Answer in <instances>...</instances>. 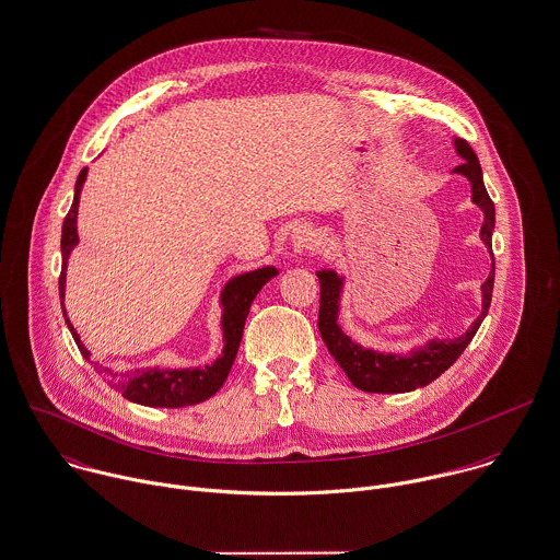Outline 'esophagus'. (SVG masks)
<instances>
[{
    "label": "esophagus",
    "instance_id": "34e87169",
    "mask_svg": "<svg viewBox=\"0 0 560 560\" xmlns=\"http://www.w3.org/2000/svg\"><path fill=\"white\" fill-rule=\"evenodd\" d=\"M314 248V233L310 226L301 224L292 231V253L294 255H301V253H307Z\"/></svg>",
    "mask_w": 560,
    "mask_h": 560
}]
</instances>
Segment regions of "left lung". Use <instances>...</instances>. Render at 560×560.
<instances>
[{
  "label": "left lung",
  "instance_id": "1",
  "mask_svg": "<svg viewBox=\"0 0 560 560\" xmlns=\"http://www.w3.org/2000/svg\"><path fill=\"white\" fill-rule=\"evenodd\" d=\"M454 151L463 162L452 171L456 175H463L471 186V203H476L485 221L480 226V240L491 253V235L495 226V208L493 201L487 195L485 182H482V168L471 151V147L454 138ZM320 281V312H318V329L325 339L329 352L334 354L339 368L346 372L350 383L370 394H405L413 392L418 387H424L433 383L438 376H442L447 368L460 357V352L467 348L471 337L476 336L480 323L485 320L489 305H491V292H493V277H495V261L491 264V272L487 281L480 285L482 292V310L480 316L469 325V329L452 339H429L424 346L411 348L405 354L398 352H378L372 348H363L361 343L352 341L346 336L337 323L339 316V299L343 292V277L336 270H318Z\"/></svg>",
  "mask_w": 560,
  "mask_h": 560
}]
</instances>
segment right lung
I'll use <instances>...</instances> for the list:
<instances>
[{
  "label": "right lung",
  "mask_w": 560,
  "mask_h": 560,
  "mask_svg": "<svg viewBox=\"0 0 560 560\" xmlns=\"http://www.w3.org/2000/svg\"><path fill=\"white\" fill-rule=\"evenodd\" d=\"M86 173L89 168H82L78 182H75V197H73V206L62 223V272H60V301H65V288H67V261L71 250L78 246L80 237H78V208H80V195H82V186L86 182ZM279 270L275 266H264L244 275L233 277L223 292H221V307H223V318H221V327H223V354L206 365V368H184V370H168V368H147V370H131V372H113L110 368H104L102 372L110 378L108 383L116 387L122 398L136 402V405H144V407H166V409H179V407H188V405H197L203 402L208 398H212L226 381V374L233 365V359L237 354L240 348V339L244 331V323L250 310V303L255 301V296L259 294V290L272 279L277 277ZM65 305V303H62ZM65 312V320L67 327L71 329V336L75 339L80 352L84 354V359H91L89 348L82 343V339L78 336V331L73 329L71 320L67 318V310ZM97 365V363H95Z\"/></svg>",
  "instance_id": "obj_1"
}]
</instances>
